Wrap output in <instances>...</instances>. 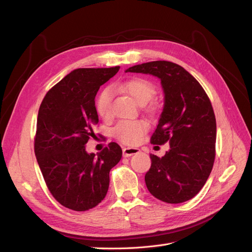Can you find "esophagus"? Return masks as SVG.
<instances>
[{"label":"esophagus","instance_id":"1","mask_svg":"<svg viewBox=\"0 0 252 252\" xmlns=\"http://www.w3.org/2000/svg\"><path fill=\"white\" fill-rule=\"evenodd\" d=\"M140 152L139 148H135V147H127L123 149V157L128 158V157H131L133 155H136Z\"/></svg>","mask_w":252,"mask_h":252}]
</instances>
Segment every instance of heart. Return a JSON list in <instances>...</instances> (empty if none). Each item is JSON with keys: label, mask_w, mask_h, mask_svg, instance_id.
I'll return each mask as SVG.
<instances>
[{"label": "heart", "mask_w": 252, "mask_h": 252, "mask_svg": "<svg viewBox=\"0 0 252 252\" xmlns=\"http://www.w3.org/2000/svg\"><path fill=\"white\" fill-rule=\"evenodd\" d=\"M118 88L130 94L140 105L146 104L155 94L152 83L143 78H133L120 84ZM112 94L110 89H105L97 96L95 108L101 117H107L111 111ZM147 130V124L144 121H122L113 128L112 133L118 140L125 144H133L139 141Z\"/></svg>", "instance_id": "1"}]
</instances>
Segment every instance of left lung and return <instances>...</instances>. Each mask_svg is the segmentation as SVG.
I'll use <instances>...</instances> for the list:
<instances>
[{"instance_id": "1", "label": "left lung", "mask_w": 252, "mask_h": 252, "mask_svg": "<svg viewBox=\"0 0 252 252\" xmlns=\"http://www.w3.org/2000/svg\"><path fill=\"white\" fill-rule=\"evenodd\" d=\"M125 72L144 73L161 81L164 107L150 142H169L162 158L150 155L145 174L149 192L166 203L192 199L205 185L216 158L217 123L205 90L182 66L154 61L129 67Z\"/></svg>"}]
</instances>
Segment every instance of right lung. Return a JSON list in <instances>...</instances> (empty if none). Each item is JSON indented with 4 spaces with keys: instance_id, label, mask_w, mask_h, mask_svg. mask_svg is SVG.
<instances>
[{
    "instance_id": "1",
    "label": "right lung",
    "mask_w": 252,
    "mask_h": 252,
    "mask_svg": "<svg viewBox=\"0 0 252 252\" xmlns=\"http://www.w3.org/2000/svg\"><path fill=\"white\" fill-rule=\"evenodd\" d=\"M119 69H74L40 106L34 154L49 191L66 208L86 211L100 204L108 191L109 171L122 158L114 142L96 155L88 154L85 146L98 123L96 93Z\"/></svg>"
}]
</instances>
